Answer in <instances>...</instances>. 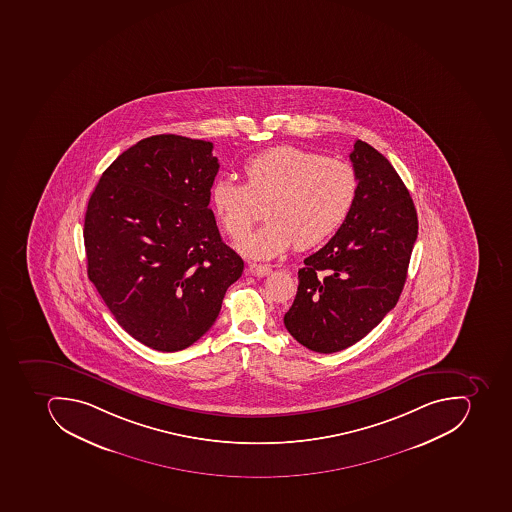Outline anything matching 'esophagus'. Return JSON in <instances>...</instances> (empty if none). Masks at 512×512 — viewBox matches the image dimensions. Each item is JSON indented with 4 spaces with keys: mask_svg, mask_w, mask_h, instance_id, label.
Wrapping results in <instances>:
<instances>
[{
    "mask_svg": "<svg viewBox=\"0 0 512 512\" xmlns=\"http://www.w3.org/2000/svg\"><path fill=\"white\" fill-rule=\"evenodd\" d=\"M247 271L250 274H254V276H268L271 273V268L269 265H258V263H249L247 266Z\"/></svg>",
    "mask_w": 512,
    "mask_h": 512,
    "instance_id": "34e87169",
    "label": "esophagus"
}]
</instances>
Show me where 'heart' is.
Listing matches in <instances>:
<instances>
[{"label": "heart", "mask_w": 512, "mask_h": 512, "mask_svg": "<svg viewBox=\"0 0 512 512\" xmlns=\"http://www.w3.org/2000/svg\"><path fill=\"white\" fill-rule=\"evenodd\" d=\"M246 184L219 177L211 187V204L223 230L241 236L266 203V223L239 241L250 257L271 258L293 244L308 249L341 230L354 211L358 177L336 158L296 146H277L250 157L243 166Z\"/></svg>", "instance_id": "heart-1"}]
</instances>
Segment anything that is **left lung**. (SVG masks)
I'll use <instances>...</instances> for the list:
<instances>
[{"mask_svg": "<svg viewBox=\"0 0 512 512\" xmlns=\"http://www.w3.org/2000/svg\"><path fill=\"white\" fill-rule=\"evenodd\" d=\"M349 157L358 177L354 211L304 260L284 316L290 335L319 354L352 346L395 308L419 231L411 195L389 160L360 139Z\"/></svg>", "mask_w": 512, "mask_h": 512, "instance_id": "1", "label": "left lung"}]
</instances>
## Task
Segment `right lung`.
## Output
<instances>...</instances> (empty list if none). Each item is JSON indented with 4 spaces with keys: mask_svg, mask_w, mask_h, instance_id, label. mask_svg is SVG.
<instances>
[{
    "mask_svg": "<svg viewBox=\"0 0 512 512\" xmlns=\"http://www.w3.org/2000/svg\"><path fill=\"white\" fill-rule=\"evenodd\" d=\"M212 143L141 139L100 177L85 212L87 273L128 335L160 352L192 346L216 322L243 258L209 209Z\"/></svg>",
    "mask_w": 512,
    "mask_h": 512,
    "instance_id": "add662e5",
    "label": "right lung"
}]
</instances>
